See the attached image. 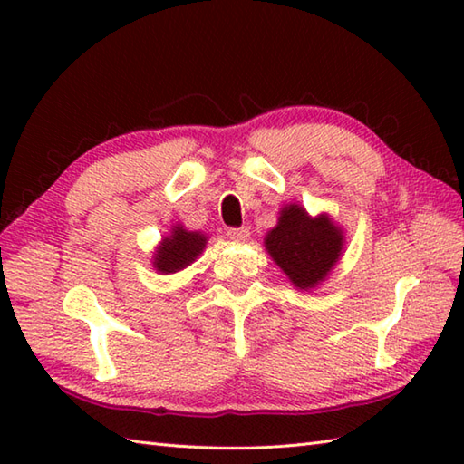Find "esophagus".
<instances>
[{
	"label": "esophagus",
	"instance_id": "obj_1",
	"mask_svg": "<svg viewBox=\"0 0 464 464\" xmlns=\"http://www.w3.org/2000/svg\"><path fill=\"white\" fill-rule=\"evenodd\" d=\"M227 235H229L231 239H235V241H245L249 237V227H229V229H227Z\"/></svg>",
	"mask_w": 464,
	"mask_h": 464
}]
</instances>
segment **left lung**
I'll use <instances>...</instances> for the list:
<instances>
[{"instance_id":"obj_1","label":"left lung","mask_w":464,"mask_h":464,"mask_svg":"<svg viewBox=\"0 0 464 464\" xmlns=\"http://www.w3.org/2000/svg\"><path fill=\"white\" fill-rule=\"evenodd\" d=\"M265 247L299 289H311L327 277L343 249V235L329 217H311L299 205L285 207L279 225L267 235Z\"/></svg>"}]
</instances>
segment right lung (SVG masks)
<instances>
[{"label":"right lung","instance_id":"add662e5","mask_svg":"<svg viewBox=\"0 0 464 464\" xmlns=\"http://www.w3.org/2000/svg\"><path fill=\"white\" fill-rule=\"evenodd\" d=\"M205 235L185 231L175 227L169 237L163 239L160 251L155 253V269L161 273H175L191 265L205 247Z\"/></svg>","mask_w":464,"mask_h":464}]
</instances>
